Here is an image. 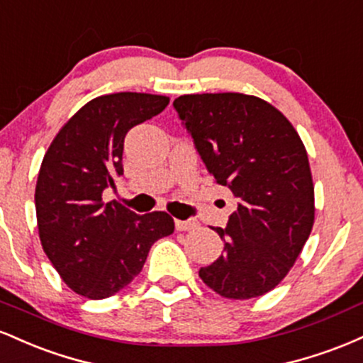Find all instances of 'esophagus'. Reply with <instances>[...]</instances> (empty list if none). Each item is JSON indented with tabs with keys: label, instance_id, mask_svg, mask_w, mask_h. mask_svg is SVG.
I'll return each mask as SVG.
<instances>
[{
	"label": "esophagus",
	"instance_id": "34e87169",
	"mask_svg": "<svg viewBox=\"0 0 363 363\" xmlns=\"http://www.w3.org/2000/svg\"><path fill=\"white\" fill-rule=\"evenodd\" d=\"M194 220H176V230L179 232H186V230H193L196 227Z\"/></svg>",
	"mask_w": 363,
	"mask_h": 363
}]
</instances>
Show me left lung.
I'll return each mask as SVG.
<instances>
[{
    "label": "left lung",
    "mask_w": 363,
    "mask_h": 363,
    "mask_svg": "<svg viewBox=\"0 0 363 363\" xmlns=\"http://www.w3.org/2000/svg\"><path fill=\"white\" fill-rule=\"evenodd\" d=\"M174 107L216 184L239 199L227 227L215 228L223 254L199 278L225 298L264 295L289 274L314 225V182L301 136L254 95H181Z\"/></svg>",
    "instance_id": "1"
}]
</instances>
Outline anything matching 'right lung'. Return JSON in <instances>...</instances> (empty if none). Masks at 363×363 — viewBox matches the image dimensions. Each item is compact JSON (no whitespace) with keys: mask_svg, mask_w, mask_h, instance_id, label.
<instances>
[{"mask_svg":"<svg viewBox=\"0 0 363 363\" xmlns=\"http://www.w3.org/2000/svg\"><path fill=\"white\" fill-rule=\"evenodd\" d=\"M165 95L119 91L86 102L54 136L35 184L40 244L61 280L78 295L101 301L143 269L153 242L174 232L165 211L136 215L104 203L123 174L124 136L169 106Z\"/></svg>","mask_w":363,"mask_h":363,"instance_id":"right-lung-1","label":"right lung"}]
</instances>
